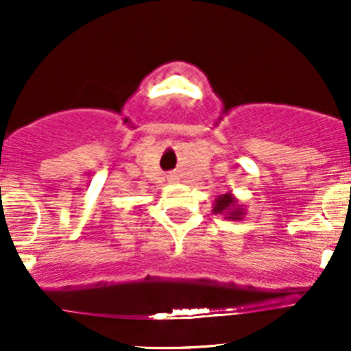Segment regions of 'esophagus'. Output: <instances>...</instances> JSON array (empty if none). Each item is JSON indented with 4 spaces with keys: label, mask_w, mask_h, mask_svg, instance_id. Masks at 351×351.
<instances>
[{
    "label": "esophagus",
    "mask_w": 351,
    "mask_h": 351,
    "mask_svg": "<svg viewBox=\"0 0 351 351\" xmlns=\"http://www.w3.org/2000/svg\"><path fill=\"white\" fill-rule=\"evenodd\" d=\"M168 180H170V181H173V180H175V178H173V175H170V176H168Z\"/></svg>",
    "instance_id": "obj_1"
}]
</instances>
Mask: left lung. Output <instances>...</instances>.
<instances>
[{"label": "left lung", "instance_id": "1", "mask_svg": "<svg viewBox=\"0 0 351 351\" xmlns=\"http://www.w3.org/2000/svg\"><path fill=\"white\" fill-rule=\"evenodd\" d=\"M213 213L215 215L224 216L226 219L231 221H243L245 216V206L239 203L232 193H226V195L217 196L213 203Z\"/></svg>", "mask_w": 351, "mask_h": 351}]
</instances>
